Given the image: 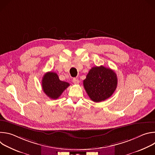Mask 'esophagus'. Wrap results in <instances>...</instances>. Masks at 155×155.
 I'll return each mask as SVG.
<instances>
[{"label": "esophagus", "mask_w": 155, "mask_h": 155, "mask_svg": "<svg viewBox=\"0 0 155 155\" xmlns=\"http://www.w3.org/2000/svg\"><path fill=\"white\" fill-rule=\"evenodd\" d=\"M73 83H74V84H78L79 83H80V81H79V80L78 79V78H73Z\"/></svg>", "instance_id": "34e87169"}]
</instances>
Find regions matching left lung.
I'll list each match as a JSON object with an SVG mask.
<instances>
[{
	"instance_id": "left-lung-1",
	"label": "left lung",
	"mask_w": 155,
	"mask_h": 155,
	"mask_svg": "<svg viewBox=\"0 0 155 155\" xmlns=\"http://www.w3.org/2000/svg\"><path fill=\"white\" fill-rule=\"evenodd\" d=\"M117 84L115 72L102 65L92 68L83 80L86 92L95 102H100L109 98L115 92Z\"/></svg>"
}]
</instances>
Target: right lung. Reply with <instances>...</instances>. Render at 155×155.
<instances>
[{
  "label": "right lung",
  "instance_id": "right-lung-1",
  "mask_svg": "<svg viewBox=\"0 0 155 155\" xmlns=\"http://www.w3.org/2000/svg\"><path fill=\"white\" fill-rule=\"evenodd\" d=\"M69 85L70 84L68 82L61 81L55 72H47L42 78L41 86L43 91L48 97L52 99L59 98Z\"/></svg>",
  "mask_w": 155,
  "mask_h": 155
}]
</instances>
